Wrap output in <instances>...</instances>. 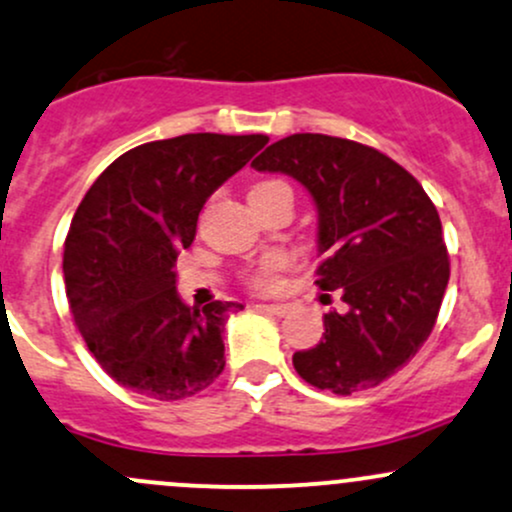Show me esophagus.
Segmentation results:
<instances>
[{"label": "esophagus", "instance_id": "obj_1", "mask_svg": "<svg viewBox=\"0 0 512 512\" xmlns=\"http://www.w3.org/2000/svg\"><path fill=\"white\" fill-rule=\"evenodd\" d=\"M262 308H265L267 313H272V316H289L291 313L289 303H262Z\"/></svg>", "mask_w": 512, "mask_h": 512}]
</instances>
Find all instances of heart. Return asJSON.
Segmentation results:
<instances>
[{
	"label": "heart",
	"instance_id": "b5f03b06",
	"mask_svg": "<svg viewBox=\"0 0 512 512\" xmlns=\"http://www.w3.org/2000/svg\"><path fill=\"white\" fill-rule=\"evenodd\" d=\"M274 184H282V182H265V184H260V187H255V189L274 187ZM277 269H279V260H277V257H269V260L262 262V265L257 267L255 272H252L250 282L255 284V286H269V284H274V277H277Z\"/></svg>",
	"mask_w": 512,
	"mask_h": 512
}]
</instances>
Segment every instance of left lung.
<instances>
[{
    "instance_id": "1",
    "label": "left lung",
    "mask_w": 512,
    "mask_h": 512,
    "mask_svg": "<svg viewBox=\"0 0 512 512\" xmlns=\"http://www.w3.org/2000/svg\"><path fill=\"white\" fill-rule=\"evenodd\" d=\"M284 172L318 209L316 284L347 311L323 316L316 347L294 355L303 381L338 396L374 389L423 347L449 282L440 213L389 155L347 138L294 133L252 160ZM328 296V294H323Z\"/></svg>"
}]
</instances>
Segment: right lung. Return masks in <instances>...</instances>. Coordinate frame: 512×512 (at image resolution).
<instances>
[{
  "label": "right lung",
  "mask_w": 512,
  "mask_h": 512,
  "mask_svg": "<svg viewBox=\"0 0 512 512\" xmlns=\"http://www.w3.org/2000/svg\"><path fill=\"white\" fill-rule=\"evenodd\" d=\"M267 140L187 133L138 145L77 206L63 255L67 303L101 369L133 393L182 401L226 367L223 330L243 303L189 308L174 289V262L192 245L206 199Z\"/></svg>",
  "instance_id": "add662e5"
}]
</instances>
